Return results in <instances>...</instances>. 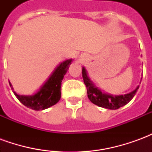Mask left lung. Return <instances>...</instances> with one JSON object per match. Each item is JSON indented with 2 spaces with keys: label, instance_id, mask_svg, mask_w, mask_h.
Segmentation results:
<instances>
[{
  "label": "left lung",
  "instance_id": "1",
  "mask_svg": "<svg viewBox=\"0 0 152 152\" xmlns=\"http://www.w3.org/2000/svg\"><path fill=\"white\" fill-rule=\"evenodd\" d=\"M82 77L84 80V83L86 86L87 89V94L88 98L91 102L95 104V105L104 107L107 109H118L126 105L128 102L131 101V99H133L135 95V94L137 92L138 86L137 89H135L134 91H132L129 94H127L125 95H120V96H113L102 93L101 90L97 89L94 87L89 77L87 76L86 69L83 67L82 68Z\"/></svg>",
  "mask_w": 152,
  "mask_h": 152
}]
</instances>
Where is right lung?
<instances>
[{"mask_svg":"<svg viewBox=\"0 0 152 152\" xmlns=\"http://www.w3.org/2000/svg\"><path fill=\"white\" fill-rule=\"evenodd\" d=\"M72 59L66 60L57 67L49 80L37 94L32 96L18 95L14 92L17 99L27 107L40 111L56 104L61 98V82L69 68ZM10 86H11L10 83Z\"/></svg>","mask_w":152,"mask_h":152,"instance_id":"obj_1","label":"right lung"}]
</instances>
